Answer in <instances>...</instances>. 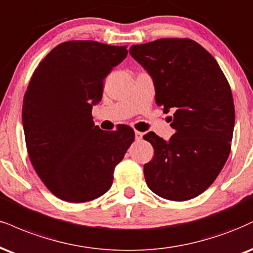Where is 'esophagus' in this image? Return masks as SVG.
Here are the masks:
<instances>
[{
    "label": "esophagus",
    "instance_id": "esophagus-1",
    "mask_svg": "<svg viewBox=\"0 0 253 253\" xmlns=\"http://www.w3.org/2000/svg\"><path fill=\"white\" fill-rule=\"evenodd\" d=\"M142 139V133L135 130V140H141Z\"/></svg>",
    "mask_w": 253,
    "mask_h": 253
}]
</instances>
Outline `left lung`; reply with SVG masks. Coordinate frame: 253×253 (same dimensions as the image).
<instances>
[{
    "mask_svg": "<svg viewBox=\"0 0 253 253\" xmlns=\"http://www.w3.org/2000/svg\"><path fill=\"white\" fill-rule=\"evenodd\" d=\"M129 54L153 79L157 105L164 113L173 112L171 139L144 135L154 148L144 166L147 186L164 199L196 198L229 158L234 127L229 82L214 57L190 39L133 44Z\"/></svg>",
    "mask_w": 253,
    "mask_h": 253,
    "instance_id": "1",
    "label": "left lung"
}]
</instances>
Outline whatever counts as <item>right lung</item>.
Segmentation results:
<instances>
[{
	"instance_id": "obj_1",
	"label": "right lung",
	"mask_w": 253,
	"mask_h": 253,
	"mask_svg": "<svg viewBox=\"0 0 253 253\" xmlns=\"http://www.w3.org/2000/svg\"><path fill=\"white\" fill-rule=\"evenodd\" d=\"M127 53L126 45L63 42L33 73L22 107L27 150L40 179L60 199L84 203L105 194L134 141L129 126L107 132L92 117L103 80Z\"/></svg>"
}]
</instances>
